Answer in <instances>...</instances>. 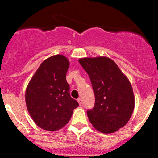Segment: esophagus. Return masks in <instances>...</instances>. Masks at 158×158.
I'll use <instances>...</instances> for the list:
<instances>
[{
	"mask_svg": "<svg viewBox=\"0 0 158 158\" xmlns=\"http://www.w3.org/2000/svg\"><path fill=\"white\" fill-rule=\"evenodd\" d=\"M78 102H79V106H82L83 105V102H82V99L81 98H78Z\"/></svg>",
	"mask_w": 158,
	"mask_h": 158,
	"instance_id": "obj_1",
	"label": "esophagus"
}]
</instances>
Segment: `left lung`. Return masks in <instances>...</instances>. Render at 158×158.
Listing matches in <instances>:
<instances>
[{
    "mask_svg": "<svg viewBox=\"0 0 158 158\" xmlns=\"http://www.w3.org/2000/svg\"><path fill=\"white\" fill-rule=\"evenodd\" d=\"M79 62L88 73L95 94V106L87 111L94 128L109 134L125 126L135 108L133 89L128 78L108 57L82 58Z\"/></svg>",
    "mask_w": 158,
    "mask_h": 158,
    "instance_id": "obj_1",
    "label": "left lung"
}]
</instances>
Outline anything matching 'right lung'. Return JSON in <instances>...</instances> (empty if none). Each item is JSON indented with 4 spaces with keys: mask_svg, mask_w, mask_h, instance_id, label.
I'll return each mask as SVG.
<instances>
[{
    "mask_svg": "<svg viewBox=\"0 0 158 158\" xmlns=\"http://www.w3.org/2000/svg\"><path fill=\"white\" fill-rule=\"evenodd\" d=\"M69 66L64 56H52L41 63L27 87V108L35 123L44 130L53 131L64 127L79 106L70 96L66 82Z\"/></svg>",
    "mask_w": 158,
    "mask_h": 158,
    "instance_id": "1",
    "label": "right lung"
}]
</instances>
